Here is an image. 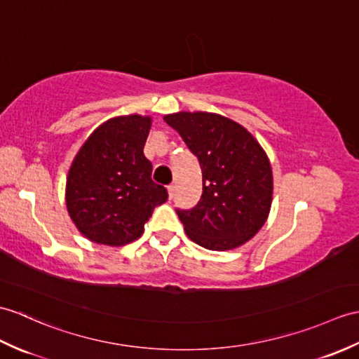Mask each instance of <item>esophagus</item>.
Returning a JSON list of instances; mask_svg holds the SVG:
<instances>
[{"label":"esophagus","mask_w":359,"mask_h":359,"mask_svg":"<svg viewBox=\"0 0 359 359\" xmlns=\"http://www.w3.org/2000/svg\"><path fill=\"white\" fill-rule=\"evenodd\" d=\"M168 196H170V198H174V196H176V185H170L168 187Z\"/></svg>","instance_id":"34e87169"}]
</instances>
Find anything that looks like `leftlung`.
<instances>
[{
    "mask_svg": "<svg viewBox=\"0 0 359 359\" xmlns=\"http://www.w3.org/2000/svg\"><path fill=\"white\" fill-rule=\"evenodd\" d=\"M176 130L202 170L203 191L191 210H176L194 243L228 251L251 240L272 202V171L260 144L241 125L212 113H174Z\"/></svg>",
    "mask_w": 359,
    "mask_h": 359,
    "instance_id": "left-lung-1",
    "label": "left lung"
}]
</instances>
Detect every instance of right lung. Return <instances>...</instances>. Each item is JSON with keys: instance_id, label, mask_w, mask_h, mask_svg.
I'll list each match as a JSON object with an SVG mask.
<instances>
[{"instance_id": "right-lung-1", "label": "right lung", "mask_w": 359, "mask_h": 359, "mask_svg": "<svg viewBox=\"0 0 359 359\" xmlns=\"http://www.w3.org/2000/svg\"><path fill=\"white\" fill-rule=\"evenodd\" d=\"M151 119L121 116L97 127L74 157L67 179V210L95 243L122 246L137 240L168 191L151 179L144 154Z\"/></svg>"}]
</instances>
